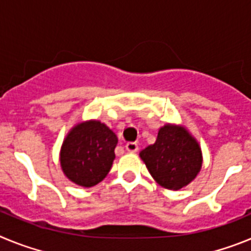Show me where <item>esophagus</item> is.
<instances>
[{"instance_id":"34e87169","label":"esophagus","mask_w":251,"mask_h":251,"mask_svg":"<svg viewBox=\"0 0 251 251\" xmlns=\"http://www.w3.org/2000/svg\"><path fill=\"white\" fill-rule=\"evenodd\" d=\"M126 150L130 153H136L138 151V145H137L136 142H128L127 145H126Z\"/></svg>"}]
</instances>
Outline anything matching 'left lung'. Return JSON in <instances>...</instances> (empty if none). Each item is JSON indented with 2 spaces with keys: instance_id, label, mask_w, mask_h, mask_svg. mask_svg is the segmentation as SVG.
I'll return each mask as SVG.
<instances>
[{
  "instance_id": "obj_1",
  "label": "left lung",
  "mask_w": 251,
  "mask_h": 251,
  "mask_svg": "<svg viewBox=\"0 0 251 251\" xmlns=\"http://www.w3.org/2000/svg\"><path fill=\"white\" fill-rule=\"evenodd\" d=\"M139 156L154 181L175 191L194 181L202 167L200 145L185 127L175 124L159 128L156 142Z\"/></svg>"
}]
</instances>
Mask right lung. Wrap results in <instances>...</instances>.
<instances>
[{
  "label": "right lung",
  "mask_w": 251,
  "mask_h": 251,
  "mask_svg": "<svg viewBox=\"0 0 251 251\" xmlns=\"http://www.w3.org/2000/svg\"><path fill=\"white\" fill-rule=\"evenodd\" d=\"M115 133L99 121L77 123L64 139L60 165L72 182L92 187L103 181L115 158Z\"/></svg>",
  "instance_id": "1"
}]
</instances>
